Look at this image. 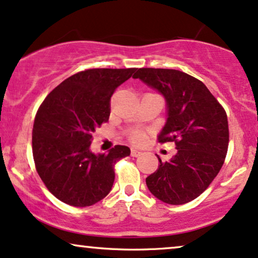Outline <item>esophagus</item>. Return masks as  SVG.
I'll return each mask as SVG.
<instances>
[{"label":"esophagus","mask_w":258,"mask_h":258,"mask_svg":"<svg viewBox=\"0 0 258 258\" xmlns=\"http://www.w3.org/2000/svg\"><path fill=\"white\" fill-rule=\"evenodd\" d=\"M142 151H139V150H137V149H132L131 150V156L132 157H138V156H140L142 155Z\"/></svg>","instance_id":"34e87169"}]
</instances>
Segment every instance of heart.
Returning <instances> with one entry per match:
<instances>
[{
	"mask_svg": "<svg viewBox=\"0 0 258 258\" xmlns=\"http://www.w3.org/2000/svg\"><path fill=\"white\" fill-rule=\"evenodd\" d=\"M143 133L138 131V130H136V131H132L130 133V139H131L132 143H136V144H139V143L143 142Z\"/></svg>",
	"mask_w": 258,
	"mask_h": 258,
	"instance_id": "obj_1",
	"label": "heart"
}]
</instances>
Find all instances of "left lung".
Here are the masks:
<instances>
[{
  "label": "left lung",
  "instance_id": "obj_1",
  "mask_svg": "<svg viewBox=\"0 0 258 258\" xmlns=\"http://www.w3.org/2000/svg\"><path fill=\"white\" fill-rule=\"evenodd\" d=\"M135 78L167 100L168 120L159 143L174 142L177 153L146 177L149 190L169 205H183L204 193L219 174L229 148L224 107L200 80L174 69H138Z\"/></svg>",
  "mask_w": 258,
  "mask_h": 258
}]
</instances>
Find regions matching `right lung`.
<instances>
[{
	"mask_svg": "<svg viewBox=\"0 0 258 258\" xmlns=\"http://www.w3.org/2000/svg\"><path fill=\"white\" fill-rule=\"evenodd\" d=\"M136 70L80 71L54 88L39 107L32 133L35 169L64 204L91 206L112 189L114 165L131 150L115 145L108 153L95 155L89 148L95 130L108 121L114 91Z\"/></svg>",
	"mask_w": 258,
	"mask_h": 258,
	"instance_id": "add662e5",
	"label": "right lung"
}]
</instances>
